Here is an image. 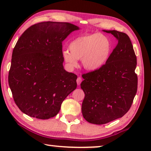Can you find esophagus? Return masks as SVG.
I'll use <instances>...</instances> for the list:
<instances>
[{
	"mask_svg": "<svg viewBox=\"0 0 151 151\" xmlns=\"http://www.w3.org/2000/svg\"><path fill=\"white\" fill-rule=\"evenodd\" d=\"M81 78H80V77H78V79H77V84L78 86H80V84H81Z\"/></svg>",
	"mask_w": 151,
	"mask_h": 151,
	"instance_id": "esophagus-1",
	"label": "esophagus"
}]
</instances>
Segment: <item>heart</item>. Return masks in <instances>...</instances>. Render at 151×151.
<instances>
[{"instance_id":"b5f03b06","label":"heart","mask_w":151,"mask_h":151,"mask_svg":"<svg viewBox=\"0 0 151 151\" xmlns=\"http://www.w3.org/2000/svg\"><path fill=\"white\" fill-rule=\"evenodd\" d=\"M69 50L62 53L64 62L70 68L78 65L81 59L83 67L89 71L101 68L109 60L113 44L109 37L100 33L88 34L74 38L69 44Z\"/></svg>"}]
</instances>
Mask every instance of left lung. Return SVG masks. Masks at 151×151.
Instances as JSON below:
<instances>
[{
  "instance_id": "8db88e82",
  "label": "left lung",
  "mask_w": 151,
  "mask_h": 151,
  "mask_svg": "<svg viewBox=\"0 0 151 151\" xmlns=\"http://www.w3.org/2000/svg\"><path fill=\"white\" fill-rule=\"evenodd\" d=\"M103 31L115 37L117 46L101 68L83 74L81 83L85 93L81 106L83 117L96 125L111 122L127 113L138 82L134 72L137 57L127 34L114 30Z\"/></svg>"
}]
</instances>
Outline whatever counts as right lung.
<instances>
[{
  "instance_id": "obj_1",
  "label": "right lung",
  "mask_w": 151,
  "mask_h": 151,
  "mask_svg": "<svg viewBox=\"0 0 151 151\" xmlns=\"http://www.w3.org/2000/svg\"><path fill=\"white\" fill-rule=\"evenodd\" d=\"M78 26L44 22L24 32L12 52L9 84L15 104L40 119L56 115L66 97L77 88V76L63 68L62 42Z\"/></svg>"
}]
</instances>
